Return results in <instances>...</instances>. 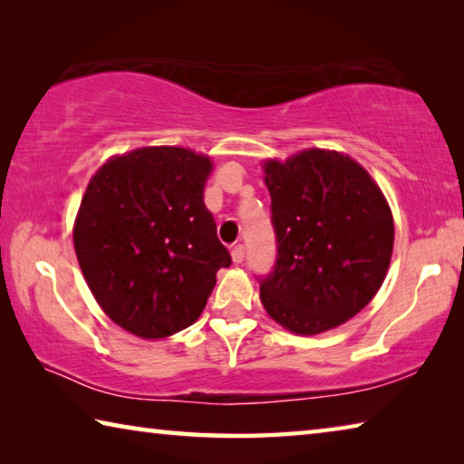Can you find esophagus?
<instances>
[{"mask_svg":"<svg viewBox=\"0 0 464 464\" xmlns=\"http://www.w3.org/2000/svg\"><path fill=\"white\" fill-rule=\"evenodd\" d=\"M245 255H246V250H245V246L242 245H237L232 248V261L237 263V265H240L242 261H245Z\"/></svg>","mask_w":464,"mask_h":464,"instance_id":"esophagus-1","label":"esophagus"}]
</instances>
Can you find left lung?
Instances as JSON below:
<instances>
[{
    "label": "left lung",
    "mask_w": 464,
    "mask_h": 464,
    "mask_svg": "<svg viewBox=\"0 0 464 464\" xmlns=\"http://www.w3.org/2000/svg\"><path fill=\"white\" fill-rule=\"evenodd\" d=\"M273 271L261 275L266 314L295 334L336 328L367 305L393 253V218L371 175L334 150H304L265 165Z\"/></svg>",
    "instance_id": "obj_1"
}]
</instances>
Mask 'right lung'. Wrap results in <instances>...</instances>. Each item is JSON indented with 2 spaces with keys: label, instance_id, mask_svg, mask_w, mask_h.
<instances>
[{
  "label": "right lung",
  "instance_id": "add662e5",
  "mask_svg": "<svg viewBox=\"0 0 464 464\" xmlns=\"http://www.w3.org/2000/svg\"><path fill=\"white\" fill-rule=\"evenodd\" d=\"M211 160L146 146L105 162L81 201L75 253L97 304L140 338L199 318L218 269L232 265L203 201Z\"/></svg>",
  "mask_w": 464,
  "mask_h": 464
}]
</instances>
